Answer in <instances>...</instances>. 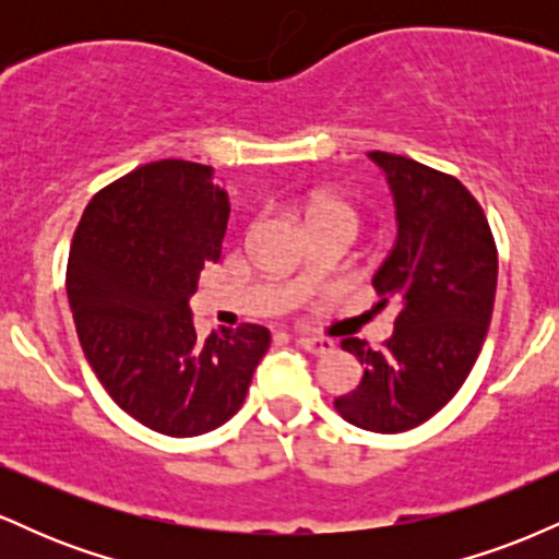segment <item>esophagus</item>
Returning a JSON list of instances; mask_svg holds the SVG:
<instances>
[{
    "mask_svg": "<svg viewBox=\"0 0 559 559\" xmlns=\"http://www.w3.org/2000/svg\"><path fill=\"white\" fill-rule=\"evenodd\" d=\"M297 342H299L301 349H305V352H310V355H316V357L331 355V352L336 349V344H333L331 338H318V336H299Z\"/></svg>",
    "mask_w": 559,
    "mask_h": 559,
    "instance_id": "34e87169",
    "label": "esophagus"
}]
</instances>
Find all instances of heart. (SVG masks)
I'll return each instance as SVG.
<instances>
[{
	"instance_id": "b5f03b06",
	"label": "heart",
	"mask_w": 559,
	"mask_h": 559,
	"mask_svg": "<svg viewBox=\"0 0 559 559\" xmlns=\"http://www.w3.org/2000/svg\"><path fill=\"white\" fill-rule=\"evenodd\" d=\"M325 221H342L346 226L357 228V213L352 204L342 202V199H333V197H318L316 202L310 204V223L312 226H318V223H325ZM301 281L305 284H312V273H310V265L301 267Z\"/></svg>"
}]
</instances>
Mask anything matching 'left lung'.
<instances>
[{
	"label": "left lung",
	"mask_w": 559,
	"mask_h": 559,
	"mask_svg": "<svg viewBox=\"0 0 559 559\" xmlns=\"http://www.w3.org/2000/svg\"><path fill=\"white\" fill-rule=\"evenodd\" d=\"M386 176L396 241L373 275L378 307H400L376 352L360 338L342 349L365 365L360 386L333 407L352 426L402 433L433 418L478 360L497 294L489 221L454 176L389 152H368Z\"/></svg>",
	"instance_id": "8db88e82"
}]
</instances>
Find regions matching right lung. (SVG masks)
<instances>
[{
  "label": "right lung",
  "mask_w": 559,
  "mask_h": 559,
  "mask_svg": "<svg viewBox=\"0 0 559 559\" xmlns=\"http://www.w3.org/2000/svg\"><path fill=\"white\" fill-rule=\"evenodd\" d=\"M228 215L210 165L159 159L96 191L70 247L83 355L120 409L176 439L234 418L271 346L254 323L197 336L189 299L221 260Z\"/></svg>",
  "instance_id": "right-lung-1"
}]
</instances>
